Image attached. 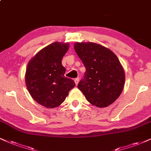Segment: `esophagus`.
<instances>
[{"instance_id":"esophagus-1","label":"esophagus","mask_w":151,"mask_h":151,"mask_svg":"<svg viewBox=\"0 0 151 151\" xmlns=\"http://www.w3.org/2000/svg\"><path fill=\"white\" fill-rule=\"evenodd\" d=\"M74 81H75L76 85H77L78 84V83H79V78H76L75 80H74Z\"/></svg>"}]
</instances>
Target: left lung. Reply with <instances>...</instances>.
Listing matches in <instances>:
<instances>
[{"instance_id": "obj_1", "label": "left lung", "mask_w": 151, "mask_h": 151, "mask_svg": "<svg viewBox=\"0 0 151 151\" xmlns=\"http://www.w3.org/2000/svg\"><path fill=\"white\" fill-rule=\"evenodd\" d=\"M74 49L86 68L78 88L92 105H111L122 93L125 80L118 58L111 50L94 42H77Z\"/></svg>"}]
</instances>
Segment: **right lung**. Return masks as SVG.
Listing matches in <instances>:
<instances>
[{"mask_svg":"<svg viewBox=\"0 0 151 151\" xmlns=\"http://www.w3.org/2000/svg\"><path fill=\"white\" fill-rule=\"evenodd\" d=\"M68 43L52 42L36 54L28 64L25 81L31 96L46 108H55L64 101L76 86L73 80L65 77L61 59L68 51Z\"/></svg>","mask_w":151,"mask_h":151,"instance_id":"1","label":"right lung"}]
</instances>
